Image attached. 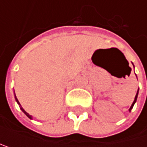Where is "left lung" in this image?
<instances>
[{
    "label": "left lung",
    "mask_w": 147,
    "mask_h": 147,
    "mask_svg": "<svg viewBox=\"0 0 147 147\" xmlns=\"http://www.w3.org/2000/svg\"><path fill=\"white\" fill-rule=\"evenodd\" d=\"M138 92H137V94H136V96H135V99H134V102H132V104H131V108H130V109H129V111H131V109L133 108V105H134V103L136 102V101H137V98H138Z\"/></svg>",
    "instance_id": "8db88e82"
}]
</instances>
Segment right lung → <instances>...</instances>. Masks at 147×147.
Returning a JSON list of instances; mask_svg holds the SVG:
<instances>
[{
  "label": "right lung",
  "mask_w": 147,
  "mask_h": 147,
  "mask_svg": "<svg viewBox=\"0 0 147 147\" xmlns=\"http://www.w3.org/2000/svg\"><path fill=\"white\" fill-rule=\"evenodd\" d=\"M16 102H17V103H18V104L20 105V103H19V102H18V100H17L16 96ZM20 109H22V111H23V112H24V114H25V115H26V116H27V117H28L29 118H31V116H30V115H29V114H28V113H27V112H26V111H24V109L23 108H22V107H21V105H20Z\"/></svg>",
  "instance_id": "add662e5"
}]
</instances>
